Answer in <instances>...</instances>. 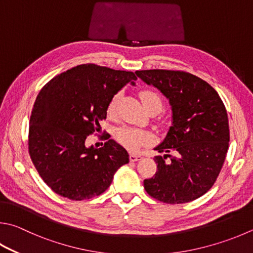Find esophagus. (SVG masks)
I'll return each mask as SVG.
<instances>
[{
    "label": "esophagus",
    "instance_id": "1",
    "mask_svg": "<svg viewBox=\"0 0 253 253\" xmlns=\"http://www.w3.org/2000/svg\"><path fill=\"white\" fill-rule=\"evenodd\" d=\"M141 158H142L141 155H138V154H130L129 155L130 162H137V160H140Z\"/></svg>",
    "mask_w": 253,
    "mask_h": 253
}]
</instances>
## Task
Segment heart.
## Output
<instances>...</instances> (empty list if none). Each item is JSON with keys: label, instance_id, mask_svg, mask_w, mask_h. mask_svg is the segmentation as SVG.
Here are the masks:
<instances>
[{"label": "heart", "instance_id": "b5f03b06", "mask_svg": "<svg viewBox=\"0 0 253 253\" xmlns=\"http://www.w3.org/2000/svg\"><path fill=\"white\" fill-rule=\"evenodd\" d=\"M140 99L142 102L144 107L147 111L154 109L156 113L160 112L164 107V99L162 95L157 93L153 89H144L140 91ZM117 102H118V95H114L112 99L109 100L107 105V114L109 116H114L117 111ZM115 138L126 149L135 151L139 149L140 147L146 146L149 144L151 139L150 135L145 130H141L139 128L130 127V126H124L118 128L115 132Z\"/></svg>", "mask_w": 253, "mask_h": 253}]
</instances>
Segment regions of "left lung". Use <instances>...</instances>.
<instances>
[{
    "mask_svg": "<svg viewBox=\"0 0 253 253\" xmlns=\"http://www.w3.org/2000/svg\"><path fill=\"white\" fill-rule=\"evenodd\" d=\"M169 99L172 126L156 150L157 171L145 179L150 197L178 205L205 195L217 180L229 148L226 107L212 86L183 71H137Z\"/></svg>",
    "mask_w": 253,
    "mask_h": 253,
    "instance_id": "obj_1",
    "label": "left lung"
}]
</instances>
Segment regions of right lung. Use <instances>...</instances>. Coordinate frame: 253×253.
Listing matches in <instances>:
<instances>
[{"mask_svg":"<svg viewBox=\"0 0 253 253\" xmlns=\"http://www.w3.org/2000/svg\"><path fill=\"white\" fill-rule=\"evenodd\" d=\"M132 72L82 64L50 80L36 97L29 128V153L44 182L57 195L81 201L102 195L114 173L129 162L125 148L105 135L100 148L87 147L100 130L107 105Z\"/></svg>","mask_w":253,"mask_h":253,"instance_id":"add662e5","label":"right lung"}]
</instances>
